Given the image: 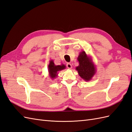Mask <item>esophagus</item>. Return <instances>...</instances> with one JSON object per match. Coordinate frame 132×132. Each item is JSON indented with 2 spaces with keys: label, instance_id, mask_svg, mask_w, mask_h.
Returning a JSON list of instances; mask_svg holds the SVG:
<instances>
[{
  "label": "esophagus",
  "instance_id": "esophagus-1",
  "mask_svg": "<svg viewBox=\"0 0 132 132\" xmlns=\"http://www.w3.org/2000/svg\"><path fill=\"white\" fill-rule=\"evenodd\" d=\"M67 67L68 68V69H71V68H72V65L70 63H67Z\"/></svg>",
  "mask_w": 132,
  "mask_h": 132
}]
</instances>
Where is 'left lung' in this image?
<instances>
[{"label":"left lung","mask_w":132,"mask_h":132,"mask_svg":"<svg viewBox=\"0 0 132 132\" xmlns=\"http://www.w3.org/2000/svg\"><path fill=\"white\" fill-rule=\"evenodd\" d=\"M78 60L79 65L76 69L80 77L85 81L90 80L96 73V68L91 58L87 56L84 51H82L80 53Z\"/></svg>","instance_id":"left-lung-1"}]
</instances>
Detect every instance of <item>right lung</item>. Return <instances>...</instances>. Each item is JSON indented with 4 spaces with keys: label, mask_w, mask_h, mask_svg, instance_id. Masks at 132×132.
<instances>
[{
    "label": "right lung",
    "mask_w": 132,
    "mask_h": 132,
    "mask_svg": "<svg viewBox=\"0 0 132 132\" xmlns=\"http://www.w3.org/2000/svg\"><path fill=\"white\" fill-rule=\"evenodd\" d=\"M48 68V72L50 77L52 79H54L57 77L58 71L64 69L65 68V66L63 64H62L61 65H55L53 61L51 60L50 61Z\"/></svg>",
    "instance_id": "right-lung-1"
}]
</instances>
